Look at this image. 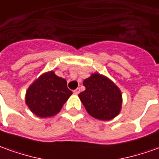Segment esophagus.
I'll return each instance as SVG.
<instances>
[{
  "label": "esophagus",
  "mask_w": 159,
  "mask_h": 159,
  "mask_svg": "<svg viewBox=\"0 0 159 159\" xmlns=\"http://www.w3.org/2000/svg\"><path fill=\"white\" fill-rule=\"evenodd\" d=\"M80 91L81 90H80L79 88H77V89H76L73 91V92H74V94H75V95H78V94L80 93Z\"/></svg>",
  "instance_id": "esophagus-1"
}]
</instances>
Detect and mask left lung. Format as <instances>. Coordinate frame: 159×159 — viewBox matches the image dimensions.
<instances>
[{
	"label": "left lung",
	"mask_w": 159,
	"mask_h": 159,
	"mask_svg": "<svg viewBox=\"0 0 159 159\" xmlns=\"http://www.w3.org/2000/svg\"><path fill=\"white\" fill-rule=\"evenodd\" d=\"M85 90L79 96L83 106L92 117L101 120H110L121 109V92L107 76L92 74L83 81Z\"/></svg>",
	"instance_id": "1"
}]
</instances>
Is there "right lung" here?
Wrapping results in <instances>:
<instances>
[{"instance_id": "1", "label": "right lung", "mask_w": 159, "mask_h": 159, "mask_svg": "<svg viewBox=\"0 0 159 159\" xmlns=\"http://www.w3.org/2000/svg\"><path fill=\"white\" fill-rule=\"evenodd\" d=\"M71 95L66 80L52 70L41 75L30 85L25 94V104L39 117H52L61 110Z\"/></svg>"}]
</instances>
